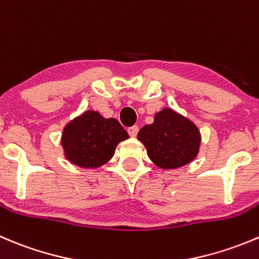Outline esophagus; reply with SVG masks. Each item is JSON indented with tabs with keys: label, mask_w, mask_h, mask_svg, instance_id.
Here are the masks:
<instances>
[{
	"label": "esophagus",
	"mask_w": 259,
	"mask_h": 259,
	"mask_svg": "<svg viewBox=\"0 0 259 259\" xmlns=\"http://www.w3.org/2000/svg\"><path fill=\"white\" fill-rule=\"evenodd\" d=\"M138 132H139V127H138L137 125H134V126H132V127H129V129H127V133H129L130 137H133V138L137 137Z\"/></svg>",
	"instance_id": "34e87169"
}]
</instances>
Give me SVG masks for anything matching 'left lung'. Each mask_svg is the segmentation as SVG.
<instances>
[{"label":"left lung","instance_id":"1","mask_svg":"<svg viewBox=\"0 0 259 259\" xmlns=\"http://www.w3.org/2000/svg\"><path fill=\"white\" fill-rule=\"evenodd\" d=\"M150 159L160 168H178L196 157L200 147L197 127L177 112L164 109L154 116V122L138 133Z\"/></svg>","mask_w":259,"mask_h":259}]
</instances>
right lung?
<instances>
[{
	"label": "right lung",
	"instance_id": "1",
	"mask_svg": "<svg viewBox=\"0 0 259 259\" xmlns=\"http://www.w3.org/2000/svg\"><path fill=\"white\" fill-rule=\"evenodd\" d=\"M127 138L117 120L86 111L67 125L62 145L69 162L82 168H97L111 159L116 145Z\"/></svg>",
	"mask_w": 259,
	"mask_h": 259
}]
</instances>
